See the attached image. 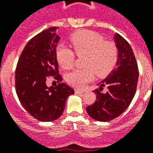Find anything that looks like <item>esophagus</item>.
Wrapping results in <instances>:
<instances>
[{
    "label": "esophagus",
    "instance_id": "esophagus-1",
    "mask_svg": "<svg viewBox=\"0 0 153 153\" xmlns=\"http://www.w3.org/2000/svg\"><path fill=\"white\" fill-rule=\"evenodd\" d=\"M74 91H75L76 94H83V93H84V91H80V90H78V89L75 90Z\"/></svg>",
    "mask_w": 153,
    "mask_h": 153
}]
</instances>
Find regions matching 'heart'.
<instances>
[{
	"instance_id": "b5f03b06",
	"label": "heart",
	"mask_w": 153,
	"mask_h": 153,
	"mask_svg": "<svg viewBox=\"0 0 153 153\" xmlns=\"http://www.w3.org/2000/svg\"><path fill=\"white\" fill-rule=\"evenodd\" d=\"M71 48L59 44L56 48L57 61L62 68H72L77 56H85L83 66L66 75L69 84L77 88H82L93 79L95 73L99 77H104L112 71L117 64L118 47L112 41H104L99 33L81 30L70 35Z\"/></svg>"
}]
</instances>
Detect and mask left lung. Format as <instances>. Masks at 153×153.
<instances>
[{"label":"left lung","mask_w":153,"mask_h":153,"mask_svg":"<svg viewBox=\"0 0 153 153\" xmlns=\"http://www.w3.org/2000/svg\"><path fill=\"white\" fill-rule=\"evenodd\" d=\"M114 38L119 51L117 67L98 84L100 89L94 91L96 101L87 107L88 115L101 122L112 120L128 108L138 82V65L131 45L117 33ZM103 86L108 88L106 92H102Z\"/></svg>","instance_id":"8db88e82"}]
</instances>
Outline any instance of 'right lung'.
Wrapping results in <instances>:
<instances>
[{"instance_id":"obj_1","label":"right lung","mask_w":153,"mask_h":153,"mask_svg":"<svg viewBox=\"0 0 153 153\" xmlns=\"http://www.w3.org/2000/svg\"><path fill=\"white\" fill-rule=\"evenodd\" d=\"M58 27H51L34 36L25 45L17 64L15 87L20 102L38 120L51 122L63 113L66 99L74 90L61 82L55 87L46 86L50 77L59 82L56 46L60 39Z\"/></svg>"}]
</instances>
